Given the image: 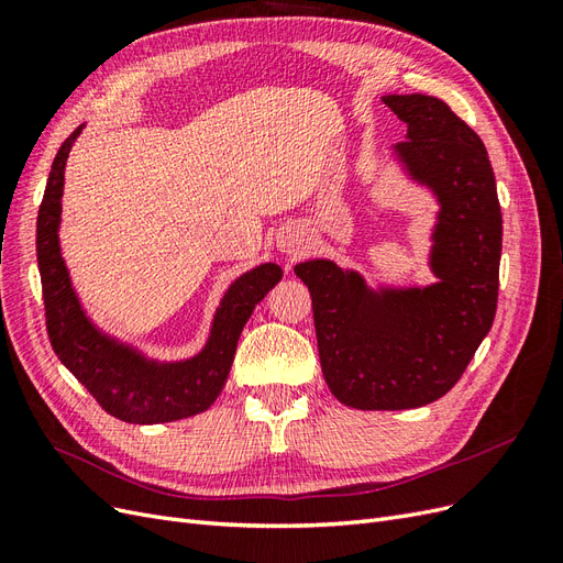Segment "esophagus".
I'll use <instances>...</instances> for the list:
<instances>
[{"label": "esophagus", "mask_w": 563, "mask_h": 563, "mask_svg": "<svg viewBox=\"0 0 563 563\" xmlns=\"http://www.w3.org/2000/svg\"><path fill=\"white\" fill-rule=\"evenodd\" d=\"M302 244H305V240H302V232H300L298 228L284 230V232L279 234V240H277V246H279L284 253H294V255L302 251Z\"/></svg>", "instance_id": "34e87169"}]
</instances>
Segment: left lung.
<instances>
[{"label":"left lung","mask_w":563,"mask_h":563,"mask_svg":"<svg viewBox=\"0 0 563 563\" xmlns=\"http://www.w3.org/2000/svg\"><path fill=\"white\" fill-rule=\"evenodd\" d=\"M406 124L391 152L434 195L428 286L371 288L327 258L294 267L312 296L323 378L338 401L362 411L432 404L460 380L493 327L503 216L488 152L444 100L383 96Z\"/></svg>","instance_id":"obj_1"}]
</instances>
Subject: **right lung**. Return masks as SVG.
Instances as JSON below:
<instances>
[{
    "mask_svg": "<svg viewBox=\"0 0 563 563\" xmlns=\"http://www.w3.org/2000/svg\"><path fill=\"white\" fill-rule=\"evenodd\" d=\"M81 129L84 124L60 145L51 164L37 216V265L51 345L63 366L119 420L157 424L197 416L223 391L251 312L279 284L284 272L277 263H263L236 277L220 298L207 343L190 360H150L139 347L98 329L81 308L58 234L65 162Z\"/></svg>",
    "mask_w": 563,
    "mask_h": 563,
    "instance_id": "right-lung-1",
    "label": "right lung"
}]
</instances>
